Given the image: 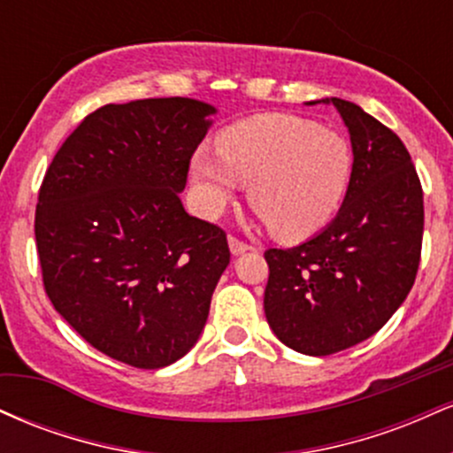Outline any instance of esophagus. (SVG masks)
<instances>
[{
  "mask_svg": "<svg viewBox=\"0 0 453 453\" xmlns=\"http://www.w3.org/2000/svg\"><path fill=\"white\" fill-rule=\"evenodd\" d=\"M230 249H232V253L234 256H241V253H247V251H253V244H249V242H244V241H241V238H236V236H230Z\"/></svg>",
  "mask_w": 453,
  "mask_h": 453,
  "instance_id": "obj_1",
  "label": "esophagus"
}]
</instances>
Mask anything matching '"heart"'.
Returning a JSON list of instances; mask_svg holds the SVG:
<instances>
[{"label":"heart","instance_id":"heart-1","mask_svg":"<svg viewBox=\"0 0 453 453\" xmlns=\"http://www.w3.org/2000/svg\"><path fill=\"white\" fill-rule=\"evenodd\" d=\"M219 153L197 149L191 174L209 215L249 185L253 211L280 241H304L336 217L349 191L353 153L339 132L294 114H259L227 127Z\"/></svg>","mask_w":453,"mask_h":453}]
</instances>
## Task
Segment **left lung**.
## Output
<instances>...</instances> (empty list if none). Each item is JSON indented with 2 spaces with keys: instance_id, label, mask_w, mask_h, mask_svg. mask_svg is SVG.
<instances>
[{
  "instance_id": "left-lung-1",
  "label": "left lung",
  "mask_w": 453,
  "mask_h": 453,
  "mask_svg": "<svg viewBox=\"0 0 453 453\" xmlns=\"http://www.w3.org/2000/svg\"><path fill=\"white\" fill-rule=\"evenodd\" d=\"M326 102L349 129V191L324 232L264 253L268 324L306 356L349 349L386 326L413 288L424 236V191L403 140L357 104Z\"/></svg>"
}]
</instances>
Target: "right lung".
<instances>
[{
	"mask_svg": "<svg viewBox=\"0 0 453 453\" xmlns=\"http://www.w3.org/2000/svg\"><path fill=\"white\" fill-rule=\"evenodd\" d=\"M212 112L189 97L106 104L65 138L40 185L46 296L129 366L164 368L196 345L230 264L226 232L187 215L179 196Z\"/></svg>",
	"mask_w": 453,
	"mask_h": 453,
	"instance_id": "obj_1",
	"label": "right lung"
}]
</instances>
